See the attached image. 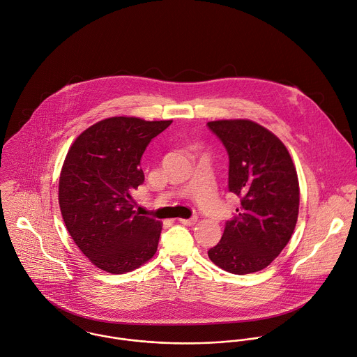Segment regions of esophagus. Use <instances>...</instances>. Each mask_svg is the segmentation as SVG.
I'll return each mask as SVG.
<instances>
[{
    "instance_id": "obj_1",
    "label": "esophagus",
    "mask_w": 357,
    "mask_h": 357,
    "mask_svg": "<svg viewBox=\"0 0 357 357\" xmlns=\"http://www.w3.org/2000/svg\"><path fill=\"white\" fill-rule=\"evenodd\" d=\"M179 222H181V224H183V225H195V224L197 222V217H192V218H188V220L181 218V220H179Z\"/></svg>"
}]
</instances>
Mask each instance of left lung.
<instances>
[{
    "label": "left lung",
    "mask_w": 357,
    "mask_h": 357,
    "mask_svg": "<svg viewBox=\"0 0 357 357\" xmlns=\"http://www.w3.org/2000/svg\"><path fill=\"white\" fill-rule=\"evenodd\" d=\"M229 157L228 189L241 199L221 241L208 250L220 268L245 275L270 266L288 245L299 214V181L284 143L249 119L208 122Z\"/></svg>",
    "instance_id": "obj_1"
}]
</instances>
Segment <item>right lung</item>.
<instances>
[{
	"label": "right lung",
	"instance_id": "obj_1",
	"mask_svg": "<svg viewBox=\"0 0 357 357\" xmlns=\"http://www.w3.org/2000/svg\"><path fill=\"white\" fill-rule=\"evenodd\" d=\"M171 123L107 118L80 133L66 154L61 214L76 246L102 271H133L157 252L161 222L136 213L132 195L144 182L146 147Z\"/></svg>",
	"mask_w": 357,
	"mask_h": 357
}]
</instances>
